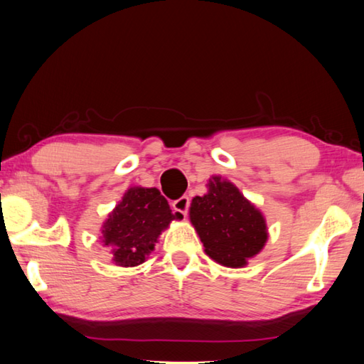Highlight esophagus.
<instances>
[{
  "label": "esophagus",
  "mask_w": 364,
  "mask_h": 364,
  "mask_svg": "<svg viewBox=\"0 0 364 364\" xmlns=\"http://www.w3.org/2000/svg\"><path fill=\"white\" fill-rule=\"evenodd\" d=\"M189 203H191L189 197L188 196H183V197L176 198V200L172 202V208H173V211L176 213V215L186 218L188 216V210H189Z\"/></svg>",
  "instance_id": "34e87169"
}]
</instances>
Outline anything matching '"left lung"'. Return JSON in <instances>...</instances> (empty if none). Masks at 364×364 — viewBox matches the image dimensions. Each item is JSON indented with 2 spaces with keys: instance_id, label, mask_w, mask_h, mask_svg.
<instances>
[{
  "instance_id": "1",
  "label": "left lung",
  "mask_w": 364,
  "mask_h": 364,
  "mask_svg": "<svg viewBox=\"0 0 364 364\" xmlns=\"http://www.w3.org/2000/svg\"><path fill=\"white\" fill-rule=\"evenodd\" d=\"M208 194L192 198L189 218L205 252L220 265L241 268L268 240L265 218L233 183L213 176Z\"/></svg>"
}]
</instances>
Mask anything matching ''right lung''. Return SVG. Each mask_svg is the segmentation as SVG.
I'll list each match as a JSON object with an SVG mask.
<instances>
[{
	"label": "right lung",
	"instance_id": "right-lung-1",
	"mask_svg": "<svg viewBox=\"0 0 364 364\" xmlns=\"http://www.w3.org/2000/svg\"><path fill=\"white\" fill-rule=\"evenodd\" d=\"M173 215L166 197L156 188H131L102 225V243L112 247L113 262L119 267H137L158 243L159 235Z\"/></svg>",
	"mask_w": 364,
	"mask_h": 364
}]
</instances>
